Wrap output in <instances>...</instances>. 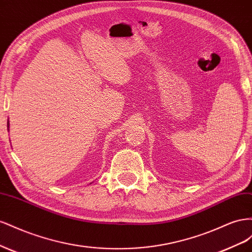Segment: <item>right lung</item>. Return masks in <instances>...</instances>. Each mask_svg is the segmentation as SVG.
<instances>
[{"instance_id": "1", "label": "right lung", "mask_w": 252, "mask_h": 252, "mask_svg": "<svg viewBox=\"0 0 252 252\" xmlns=\"http://www.w3.org/2000/svg\"><path fill=\"white\" fill-rule=\"evenodd\" d=\"M7 127H8V131H9V120L7 122Z\"/></svg>"}]
</instances>
